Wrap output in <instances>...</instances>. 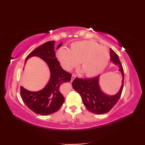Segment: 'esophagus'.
I'll return each instance as SVG.
<instances>
[{
  "instance_id": "34e87169",
  "label": "esophagus",
  "mask_w": 145,
  "mask_h": 145,
  "mask_svg": "<svg viewBox=\"0 0 145 145\" xmlns=\"http://www.w3.org/2000/svg\"><path fill=\"white\" fill-rule=\"evenodd\" d=\"M76 76L75 75L73 74L72 76V79H71V82H73V80H74V79L76 78Z\"/></svg>"
}]
</instances>
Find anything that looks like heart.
Here are the masks:
<instances>
[{
  "label": "heart",
  "mask_w": 145,
  "mask_h": 145,
  "mask_svg": "<svg viewBox=\"0 0 145 145\" xmlns=\"http://www.w3.org/2000/svg\"><path fill=\"white\" fill-rule=\"evenodd\" d=\"M64 69L70 70L80 62V67L87 76L100 73L110 58L108 49L91 40L78 41L71 45L69 51L61 49L57 54Z\"/></svg>",
  "instance_id": "heart-1"
}]
</instances>
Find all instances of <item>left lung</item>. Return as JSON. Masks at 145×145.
I'll return each instance as SVG.
<instances>
[{"label": "left lung", "mask_w": 145, "mask_h": 145, "mask_svg": "<svg viewBox=\"0 0 145 145\" xmlns=\"http://www.w3.org/2000/svg\"><path fill=\"white\" fill-rule=\"evenodd\" d=\"M110 60L115 65H118L119 71L123 76L122 85L119 92L114 96H109L103 93L98 84L99 75L91 78H75L72 86L80 95L83 103L88 111L91 113L104 114L108 112L118 102L123 88L124 70L118 55L110 49Z\"/></svg>", "instance_id": "1"}]
</instances>
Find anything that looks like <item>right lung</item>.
Masks as SVG:
<instances>
[{"label": "right lung", "mask_w": 145, "mask_h": 145, "mask_svg": "<svg viewBox=\"0 0 145 145\" xmlns=\"http://www.w3.org/2000/svg\"><path fill=\"white\" fill-rule=\"evenodd\" d=\"M62 44L58 45L59 48ZM55 41H48L35 48L27 57H39L47 63L50 71V78L46 87L39 91H30L20 87V96L27 107L32 112L41 115H50L60 108L64 97L60 86L70 82L72 74L64 70L60 65L54 51Z\"/></svg>", "instance_id": "add662e5"}]
</instances>
